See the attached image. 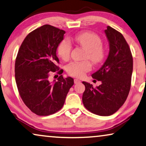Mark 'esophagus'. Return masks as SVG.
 <instances>
[{
	"label": "esophagus",
	"instance_id": "obj_1",
	"mask_svg": "<svg viewBox=\"0 0 146 146\" xmlns=\"http://www.w3.org/2000/svg\"><path fill=\"white\" fill-rule=\"evenodd\" d=\"M74 84H79V83H80L81 82V81L80 80H78V79H77V78H75L74 79Z\"/></svg>",
	"mask_w": 146,
	"mask_h": 146
}]
</instances>
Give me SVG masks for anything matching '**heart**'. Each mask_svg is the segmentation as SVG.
<instances>
[{
    "mask_svg": "<svg viewBox=\"0 0 146 146\" xmlns=\"http://www.w3.org/2000/svg\"><path fill=\"white\" fill-rule=\"evenodd\" d=\"M74 40L86 50L85 58H88L94 64H99L104 58V50L102 47V40L98 36L91 33H84L77 35ZM72 50L70 41L64 39L58 46L57 52L59 56L64 60L69 58ZM92 69V64L89 61L72 62L66 66V72L72 76L81 78L85 73Z\"/></svg>",
    "mask_w": 146,
    "mask_h": 146,
    "instance_id": "heart-1",
    "label": "heart"
}]
</instances>
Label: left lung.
I'll return each instance as SVG.
<instances>
[{"instance_id": "left-lung-1", "label": "left lung", "mask_w": 146, "mask_h": 146, "mask_svg": "<svg viewBox=\"0 0 146 146\" xmlns=\"http://www.w3.org/2000/svg\"><path fill=\"white\" fill-rule=\"evenodd\" d=\"M104 33L109 42V53L100 68L92 74L101 81L99 86L82 82L85 91L82 102L86 108L94 114L108 116L123 104L128 96L133 71L131 50L120 33L108 26Z\"/></svg>"}]
</instances>
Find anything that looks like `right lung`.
<instances>
[{
	"mask_svg": "<svg viewBox=\"0 0 146 146\" xmlns=\"http://www.w3.org/2000/svg\"><path fill=\"white\" fill-rule=\"evenodd\" d=\"M65 33L49 25L42 26L27 36L18 52L15 72L19 94L36 115H48L60 110L74 84L72 78H64L62 75L56 81L50 80L51 72L59 70L56 50Z\"/></svg>",
	"mask_w": 146,
	"mask_h": 146,
	"instance_id": "right-lung-1",
	"label": "right lung"
}]
</instances>
